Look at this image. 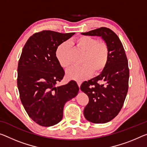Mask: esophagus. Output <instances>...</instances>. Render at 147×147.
<instances>
[{
  "label": "esophagus",
  "instance_id": "esophagus-1",
  "mask_svg": "<svg viewBox=\"0 0 147 147\" xmlns=\"http://www.w3.org/2000/svg\"><path fill=\"white\" fill-rule=\"evenodd\" d=\"M77 83H78V85L79 87H80V86H81V81H77Z\"/></svg>",
  "mask_w": 147,
  "mask_h": 147
}]
</instances>
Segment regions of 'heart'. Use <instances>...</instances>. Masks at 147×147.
Returning <instances> with one entry per match:
<instances>
[{"label": "heart", "mask_w": 147, "mask_h": 147, "mask_svg": "<svg viewBox=\"0 0 147 147\" xmlns=\"http://www.w3.org/2000/svg\"><path fill=\"white\" fill-rule=\"evenodd\" d=\"M77 47L84 53L81 63V66H74L67 71L66 75L69 79L81 81L89 77L92 72L97 74L102 71L107 64L109 51L107 45L104 42L89 36H81L74 41ZM70 45L69 42H64L57 47L56 58L63 67L67 68L71 66L69 57Z\"/></svg>", "instance_id": "b5f03b06"}]
</instances>
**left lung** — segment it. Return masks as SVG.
<instances>
[{"instance_id":"1","label":"left lung","mask_w":147,"mask_h":147,"mask_svg":"<svg viewBox=\"0 0 147 147\" xmlns=\"http://www.w3.org/2000/svg\"><path fill=\"white\" fill-rule=\"evenodd\" d=\"M81 34L100 37L108 47L107 66L80 87L89 98L83 112L85 118L92 123H105L118 114L125 101L129 77L127 58L118 35L109 28L102 27Z\"/></svg>"}]
</instances>
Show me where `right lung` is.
<instances>
[{
  "label": "right lung",
  "instance_id": "right-lung-1",
  "mask_svg": "<svg viewBox=\"0 0 147 147\" xmlns=\"http://www.w3.org/2000/svg\"><path fill=\"white\" fill-rule=\"evenodd\" d=\"M74 34L40 31L29 38L22 50L17 80L20 100L29 116L40 125L59 123L64 105L78 93L75 81L56 86L65 74L56 56V49Z\"/></svg>",
  "mask_w": 147,
  "mask_h": 147
}]
</instances>
